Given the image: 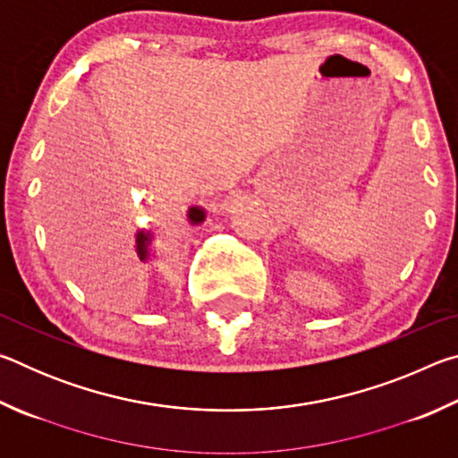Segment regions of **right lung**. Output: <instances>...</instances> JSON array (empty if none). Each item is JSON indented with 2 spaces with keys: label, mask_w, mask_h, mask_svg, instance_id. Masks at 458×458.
Listing matches in <instances>:
<instances>
[{
  "label": "right lung",
  "mask_w": 458,
  "mask_h": 458,
  "mask_svg": "<svg viewBox=\"0 0 458 458\" xmlns=\"http://www.w3.org/2000/svg\"><path fill=\"white\" fill-rule=\"evenodd\" d=\"M188 220L191 226H198L206 220V210L199 206H193L188 210ZM153 232L151 230H137L135 234V250H137V257L141 260H149L155 259L157 254H155V248H153Z\"/></svg>",
  "instance_id": "right-lung-1"
}]
</instances>
